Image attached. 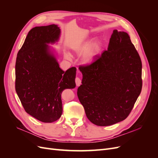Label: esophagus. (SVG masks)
<instances>
[{
	"mask_svg": "<svg viewBox=\"0 0 158 158\" xmlns=\"http://www.w3.org/2000/svg\"><path fill=\"white\" fill-rule=\"evenodd\" d=\"M75 82H76V84L77 86H79V85H80L81 84V80L80 78L78 77H76V79H75Z\"/></svg>",
	"mask_w": 158,
	"mask_h": 158,
	"instance_id": "obj_1",
	"label": "esophagus"
}]
</instances>
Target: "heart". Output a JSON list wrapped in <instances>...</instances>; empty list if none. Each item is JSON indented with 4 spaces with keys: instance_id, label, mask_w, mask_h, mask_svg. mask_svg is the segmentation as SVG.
Segmentation results:
<instances>
[{
    "instance_id": "1",
    "label": "heart",
    "mask_w": 158,
    "mask_h": 158,
    "mask_svg": "<svg viewBox=\"0 0 158 158\" xmlns=\"http://www.w3.org/2000/svg\"><path fill=\"white\" fill-rule=\"evenodd\" d=\"M102 49V43L99 40H95L90 45H88V43H83L76 45L74 47V51L78 54L83 53L82 60L84 63L89 64L95 59L99 55ZM64 56L69 60L71 59V56L69 53H65Z\"/></svg>"
}]
</instances>
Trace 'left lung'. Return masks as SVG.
I'll use <instances>...</instances> for the list:
<instances>
[{"label": "left lung", "instance_id": "obj_1", "mask_svg": "<svg viewBox=\"0 0 158 158\" xmlns=\"http://www.w3.org/2000/svg\"><path fill=\"white\" fill-rule=\"evenodd\" d=\"M79 70L77 94L89 120L101 127L125 120L142 86L141 59L128 33L113 30L107 50Z\"/></svg>", "mask_w": 158, "mask_h": 158}]
</instances>
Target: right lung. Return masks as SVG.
<instances>
[{"instance_id": "1", "label": "right lung", "mask_w": 158, "mask_h": 158, "mask_svg": "<svg viewBox=\"0 0 158 158\" xmlns=\"http://www.w3.org/2000/svg\"><path fill=\"white\" fill-rule=\"evenodd\" d=\"M60 35L55 24L32 28L16 57L18 96L26 112L44 123L58 120L63 113L62 92L76 86V69L62 70L47 45L58 41Z\"/></svg>"}]
</instances>
